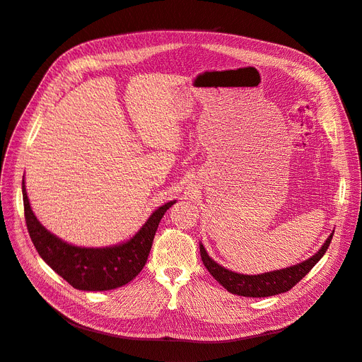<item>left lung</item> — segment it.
<instances>
[{
    "instance_id": "obj_1",
    "label": "left lung",
    "mask_w": 362,
    "mask_h": 362,
    "mask_svg": "<svg viewBox=\"0 0 362 362\" xmlns=\"http://www.w3.org/2000/svg\"><path fill=\"white\" fill-rule=\"evenodd\" d=\"M333 233L334 230L327 238L325 245L321 246L320 251L314 254L311 258L302 261L296 265H292V267H288V269L274 270V272L262 273V274H254V276L239 274L221 267L220 264H217L210 255L206 254L202 243H199V252L206 270L210 272V274L230 293L239 295V296H248V298H264V296H273V295L288 292L298 281H300L303 277H305L311 272L314 265L321 259V257L326 254L329 245L332 242Z\"/></svg>"
}]
</instances>
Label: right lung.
<instances>
[{
  "instance_id": "1",
  "label": "right lung",
  "mask_w": 362,
  "mask_h": 362,
  "mask_svg": "<svg viewBox=\"0 0 362 362\" xmlns=\"http://www.w3.org/2000/svg\"><path fill=\"white\" fill-rule=\"evenodd\" d=\"M22 192L28 232L37 254L74 289L88 292L117 289L141 273L158 224L164 213L176 202L170 201L157 208L138 233L123 243L107 248H83L57 238L37 221L29 204L25 176Z\"/></svg>"
}]
</instances>
